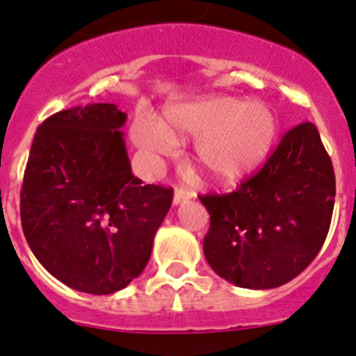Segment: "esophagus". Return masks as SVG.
I'll use <instances>...</instances> for the list:
<instances>
[{"label": "esophagus", "mask_w": 356, "mask_h": 356, "mask_svg": "<svg viewBox=\"0 0 356 356\" xmlns=\"http://www.w3.org/2000/svg\"><path fill=\"white\" fill-rule=\"evenodd\" d=\"M190 198H191V193H190V191H186L185 188H177V190H175V195H173V203H175V205L186 202V200H190Z\"/></svg>", "instance_id": "1"}]
</instances>
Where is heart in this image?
Wrapping results in <instances>:
<instances>
[{
  "mask_svg": "<svg viewBox=\"0 0 356 356\" xmlns=\"http://www.w3.org/2000/svg\"><path fill=\"white\" fill-rule=\"evenodd\" d=\"M165 126L143 114L134 139L149 153H166L173 134L198 136L195 154L211 178L232 181L250 173L267 158L277 136V118L269 106L230 95H207L168 107Z\"/></svg>",
  "mask_w": 356,
  "mask_h": 356,
  "instance_id": "obj_1",
  "label": "heart"
}]
</instances>
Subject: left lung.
<instances>
[{"label": "left lung", "instance_id": "8db88e82", "mask_svg": "<svg viewBox=\"0 0 356 356\" xmlns=\"http://www.w3.org/2000/svg\"><path fill=\"white\" fill-rule=\"evenodd\" d=\"M334 193L333 165L316 126L301 122L237 190L200 197L210 213L203 238L210 267L247 289L286 284L321 250Z\"/></svg>", "mask_w": 356, "mask_h": 356}]
</instances>
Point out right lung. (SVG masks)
<instances>
[{"label": "right lung", "instance_id": "1", "mask_svg": "<svg viewBox=\"0 0 356 356\" xmlns=\"http://www.w3.org/2000/svg\"><path fill=\"white\" fill-rule=\"evenodd\" d=\"M115 104L50 115L28 156L19 215L31 252L72 289L113 294L143 273L173 188L131 173Z\"/></svg>", "mask_w": 356, "mask_h": 356}]
</instances>
